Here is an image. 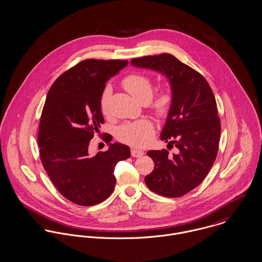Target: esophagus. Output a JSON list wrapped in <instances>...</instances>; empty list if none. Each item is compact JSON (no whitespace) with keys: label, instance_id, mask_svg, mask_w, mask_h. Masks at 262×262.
<instances>
[{"label":"esophagus","instance_id":"1","mask_svg":"<svg viewBox=\"0 0 262 262\" xmlns=\"http://www.w3.org/2000/svg\"><path fill=\"white\" fill-rule=\"evenodd\" d=\"M143 154H144V152L143 151H140V150H137V149H131V155L133 156V157H141Z\"/></svg>","mask_w":262,"mask_h":262}]
</instances>
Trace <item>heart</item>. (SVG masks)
<instances>
[{"label": "heart", "mask_w": 262, "mask_h": 262, "mask_svg": "<svg viewBox=\"0 0 262 262\" xmlns=\"http://www.w3.org/2000/svg\"><path fill=\"white\" fill-rule=\"evenodd\" d=\"M123 87L140 103L149 102L153 95V84L150 77L142 73H133L125 77L122 81ZM111 87L106 86L100 99V108L104 115L109 112V97L111 95ZM173 103V94L170 88L163 87L159 90L151 108L157 117H165L168 115ZM155 135L154 127L151 121L140 119L127 123L119 129V138L136 148H142L152 141Z\"/></svg>", "instance_id": "heart-1"}]
</instances>
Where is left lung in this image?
Here are the masks:
<instances>
[{
    "instance_id": "8db88e82",
    "label": "left lung",
    "mask_w": 262,
    "mask_h": 262,
    "mask_svg": "<svg viewBox=\"0 0 262 262\" xmlns=\"http://www.w3.org/2000/svg\"><path fill=\"white\" fill-rule=\"evenodd\" d=\"M131 64L165 75L173 94L161 139L177 151H148L155 167L145 183L159 195L183 196L204 180L217 156L221 125L212 89L200 73L167 53L135 58Z\"/></svg>"
}]
</instances>
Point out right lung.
I'll return each instance as SVG.
<instances>
[{"mask_svg": "<svg viewBox=\"0 0 262 262\" xmlns=\"http://www.w3.org/2000/svg\"><path fill=\"white\" fill-rule=\"evenodd\" d=\"M128 64L126 60L81 61L51 86L43 107L38 144L48 176L65 198L92 206L114 190L116 164L131 156L130 148L109 144L107 151L91 155L88 148L104 123L100 99L106 82Z\"/></svg>", "mask_w": 262, "mask_h": 262, "instance_id": "1", "label": "right lung"}]
</instances>
